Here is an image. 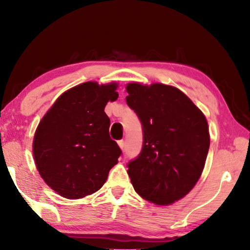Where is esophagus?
I'll list each match as a JSON object with an SVG mask.
<instances>
[{
  "mask_svg": "<svg viewBox=\"0 0 250 250\" xmlns=\"http://www.w3.org/2000/svg\"><path fill=\"white\" fill-rule=\"evenodd\" d=\"M118 145H119V147H120L122 150L125 149V141H124V140L118 141Z\"/></svg>",
  "mask_w": 250,
  "mask_h": 250,
  "instance_id": "1",
  "label": "esophagus"
}]
</instances>
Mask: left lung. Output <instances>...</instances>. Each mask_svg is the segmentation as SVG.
<instances>
[{"instance_id":"1","label":"left lung","mask_w":250,"mask_h":250,"mask_svg":"<svg viewBox=\"0 0 250 250\" xmlns=\"http://www.w3.org/2000/svg\"><path fill=\"white\" fill-rule=\"evenodd\" d=\"M126 104L139 117L143 146L128 163L135 192L156 205L184 197L203 172L209 150L207 120L177 87L126 85Z\"/></svg>"}]
</instances>
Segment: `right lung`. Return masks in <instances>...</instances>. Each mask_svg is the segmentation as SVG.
Returning <instances> with one entry per match:
<instances>
[{
    "instance_id": "right-lung-1",
    "label": "right lung",
    "mask_w": 250,
    "mask_h": 250,
    "mask_svg": "<svg viewBox=\"0 0 250 250\" xmlns=\"http://www.w3.org/2000/svg\"><path fill=\"white\" fill-rule=\"evenodd\" d=\"M117 84L85 82L63 93L34 134L37 169L62 197L77 199L99 190L122 151L109 136L107 102L118 99Z\"/></svg>"
}]
</instances>
